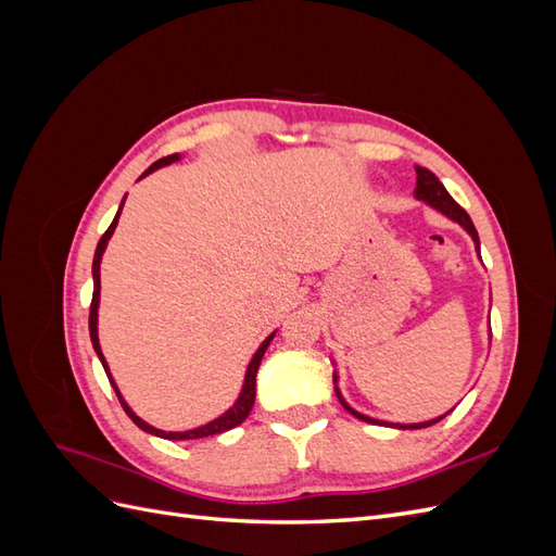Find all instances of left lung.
Wrapping results in <instances>:
<instances>
[{
	"label": "left lung",
	"mask_w": 556,
	"mask_h": 556,
	"mask_svg": "<svg viewBox=\"0 0 556 556\" xmlns=\"http://www.w3.org/2000/svg\"><path fill=\"white\" fill-rule=\"evenodd\" d=\"M415 174H417V182H415V199H419V201H425L427 206H431L433 211H439V213H443L447 220H452V223H457L470 239H473V243H476V250H478V255H480V239H478V231H476V225H473V220H470L468 217V213L457 204V201H454L452 197H450V192L443 188V182L435 178L429 169H425V166H415ZM333 390H336V396H339V401H341V406L350 413V415H355L357 419H362V422H368V425H384V427H392V429H425V427H431V425H435V422H441V419L445 417V415H450V410L445 413V415H441V417H433V419H427V422H415V425H399V422H384V419H376V417H368V415H364V413H359V410H355L350 406V403L343 399V394H341V390H339V374L333 371Z\"/></svg>",
	"instance_id": "left-lung-1"
}]
</instances>
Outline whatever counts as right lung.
<instances>
[{
  "mask_svg": "<svg viewBox=\"0 0 556 556\" xmlns=\"http://www.w3.org/2000/svg\"><path fill=\"white\" fill-rule=\"evenodd\" d=\"M178 160H180V153H174V155H169V157H162V160H157L155 164H150L148 169L141 174V178H146L148 174H153V172L162 169V166L174 164V162H178ZM141 178H139V180H141ZM125 199H127V194L123 197L121 208H117L111 227L104 231V237L99 239L97 250H94V260H92V282H94V290H92V304H90V341H92V348H94V352H97L99 362H102V366H104V371H106V376H109V382H111V387L115 390L117 399H121L123 408H125V413L129 415L131 422L137 425L141 431L157 435V439H166V441H194V439H206V435H217V433H225V431H229V429H233V427H239V425L243 422V419L250 415L252 403H255L257 368H260V364H262V357H264V352H266L268 343L274 341L276 331L268 333L266 339L262 341V345L257 348L255 355H252V359H250V364H248V368H245V378H243V384H241V392H239L237 401H233V406H229L220 417H215V419H211V422L201 425V427H197V429H190V431H162V429H157V427H153V425H148L146 419H141L137 413H134V410L129 408V403L125 401V396L121 394V390H117V384H115V380H113V376H111V371H109V364H106V359H104L102 345H99V331H97V323H99V290H102V278H99V266H102V255H104V250H106V245H109V241H111V237H113L115 227H117V217H121V213H123Z\"/></svg>",
  "mask_w": 556,
  "mask_h": 556,
  "instance_id": "add662e5",
  "label": "right lung"
}]
</instances>
